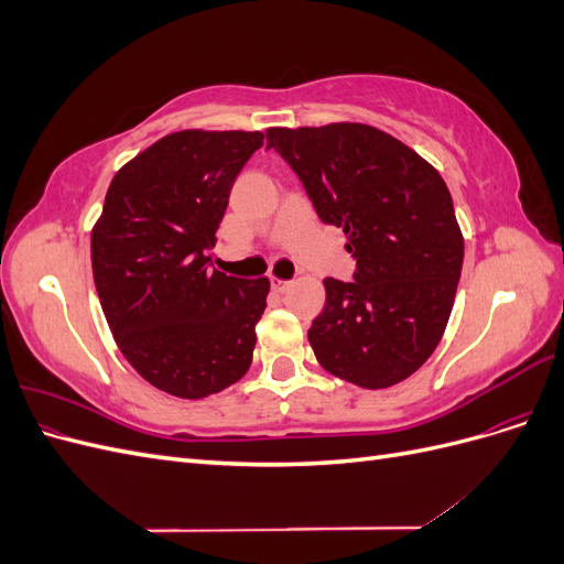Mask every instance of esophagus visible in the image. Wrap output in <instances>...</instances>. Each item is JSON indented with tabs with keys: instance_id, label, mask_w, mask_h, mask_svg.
<instances>
[{
	"instance_id": "34e87169",
	"label": "esophagus",
	"mask_w": 564,
	"mask_h": 564,
	"mask_svg": "<svg viewBox=\"0 0 564 564\" xmlns=\"http://www.w3.org/2000/svg\"><path fill=\"white\" fill-rule=\"evenodd\" d=\"M270 286H272V292H278V294H284L289 286H292V282H286V280H280V278H270Z\"/></svg>"
}]
</instances>
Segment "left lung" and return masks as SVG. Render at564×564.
I'll list each match as a JSON object with an SVG mask.
<instances>
[{
	"label": "left lung",
	"instance_id": "8db88e82",
	"mask_svg": "<svg viewBox=\"0 0 564 564\" xmlns=\"http://www.w3.org/2000/svg\"><path fill=\"white\" fill-rule=\"evenodd\" d=\"M324 224L344 228L355 280L324 278L308 340L334 377L379 390L429 360L447 329L464 235L447 183L395 135L357 122L270 127Z\"/></svg>",
	"mask_w": 564,
	"mask_h": 564
}]
</instances>
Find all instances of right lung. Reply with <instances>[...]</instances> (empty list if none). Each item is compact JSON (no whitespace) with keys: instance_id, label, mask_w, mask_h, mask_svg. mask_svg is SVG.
Listing matches in <instances>:
<instances>
[{"instance_id":"add662e5","label":"right lung","mask_w":564,"mask_h":564,"mask_svg":"<svg viewBox=\"0 0 564 564\" xmlns=\"http://www.w3.org/2000/svg\"><path fill=\"white\" fill-rule=\"evenodd\" d=\"M261 145V131L169 133L119 169L94 224V282L115 344L174 398H209L251 365L270 282L209 261L232 183Z\"/></svg>"}]
</instances>
